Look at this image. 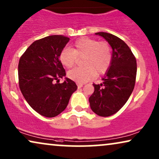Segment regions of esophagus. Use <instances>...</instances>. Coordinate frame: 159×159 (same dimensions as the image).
Here are the masks:
<instances>
[{
    "label": "esophagus",
    "instance_id": "34e87169",
    "mask_svg": "<svg viewBox=\"0 0 159 159\" xmlns=\"http://www.w3.org/2000/svg\"><path fill=\"white\" fill-rule=\"evenodd\" d=\"M77 86L78 88H81L82 86H84V84H79V83H77Z\"/></svg>",
    "mask_w": 159,
    "mask_h": 159
}]
</instances>
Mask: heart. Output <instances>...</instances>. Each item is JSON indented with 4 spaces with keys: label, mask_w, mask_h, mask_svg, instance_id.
<instances>
[{
    "label": "heart",
    "mask_w": 159,
    "mask_h": 159,
    "mask_svg": "<svg viewBox=\"0 0 159 159\" xmlns=\"http://www.w3.org/2000/svg\"><path fill=\"white\" fill-rule=\"evenodd\" d=\"M81 58H83V67L67 73L70 79L79 84L92 80L97 75H103L109 70L113 60L111 46L108 42L81 37L73 43L72 48H64L59 54L60 62L67 68L75 66Z\"/></svg>",
    "instance_id": "heart-1"
}]
</instances>
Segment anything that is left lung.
I'll return each mask as SVG.
<instances>
[{"instance_id":"left-lung-1","label":"left lung","mask_w":159,"mask_h":159,"mask_svg":"<svg viewBox=\"0 0 159 159\" xmlns=\"http://www.w3.org/2000/svg\"><path fill=\"white\" fill-rule=\"evenodd\" d=\"M108 41L113 50V60L100 84H93L94 91L90 96V107L100 116L116 113L125 104L136 83V60L123 40L106 32L96 33Z\"/></svg>"}]
</instances>
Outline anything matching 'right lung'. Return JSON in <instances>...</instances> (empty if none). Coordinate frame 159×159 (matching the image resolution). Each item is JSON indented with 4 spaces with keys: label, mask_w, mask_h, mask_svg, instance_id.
<instances>
[{
    "label": "right lung",
    "mask_w": 159,
    "mask_h": 159,
    "mask_svg": "<svg viewBox=\"0 0 159 159\" xmlns=\"http://www.w3.org/2000/svg\"><path fill=\"white\" fill-rule=\"evenodd\" d=\"M69 40L62 35L36 40L20 59L18 79L22 94L34 111L46 117L61 113L77 89L75 82L69 78L59 83V78L66 75L59 54Z\"/></svg>",
    "instance_id": "add662e5"
}]
</instances>
